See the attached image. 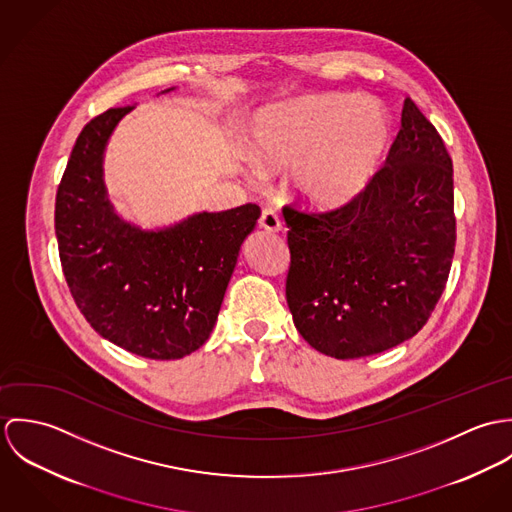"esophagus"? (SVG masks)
<instances>
[{
	"instance_id": "34e87169",
	"label": "esophagus",
	"mask_w": 512,
	"mask_h": 512,
	"mask_svg": "<svg viewBox=\"0 0 512 512\" xmlns=\"http://www.w3.org/2000/svg\"><path fill=\"white\" fill-rule=\"evenodd\" d=\"M260 226L264 230H268V232H278V230H282V220H280L278 213L274 209L266 207L262 211V217H260Z\"/></svg>"
}]
</instances>
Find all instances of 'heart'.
<instances>
[{
    "label": "heart",
    "instance_id": "b5f03b06",
    "mask_svg": "<svg viewBox=\"0 0 512 512\" xmlns=\"http://www.w3.org/2000/svg\"><path fill=\"white\" fill-rule=\"evenodd\" d=\"M392 142V120L376 98L315 94L264 112L252 132L254 153L276 165L293 158L297 195L317 209L361 197Z\"/></svg>",
    "mask_w": 512,
    "mask_h": 512
}]
</instances>
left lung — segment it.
I'll return each mask as SVG.
<instances>
[{
    "label": "left lung",
    "instance_id": "1",
    "mask_svg": "<svg viewBox=\"0 0 512 512\" xmlns=\"http://www.w3.org/2000/svg\"><path fill=\"white\" fill-rule=\"evenodd\" d=\"M286 297L319 353L359 359L414 337L445 290L455 252L453 163L406 98L402 128L365 193L327 211L284 207Z\"/></svg>",
    "mask_w": 512,
    "mask_h": 512
}]
</instances>
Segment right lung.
<instances>
[{
    "mask_svg": "<svg viewBox=\"0 0 512 512\" xmlns=\"http://www.w3.org/2000/svg\"><path fill=\"white\" fill-rule=\"evenodd\" d=\"M130 110L110 108L82 128L59 183L55 232L65 280L90 327L134 355L171 361L209 339L260 207L199 213L161 230L120 219L106 197L102 153Z\"/></svg>",
    "mask_w": 512,
    "mask_h": 512,
    "instance_id": "1",
    "label": "right lung"
}]
</instances>
